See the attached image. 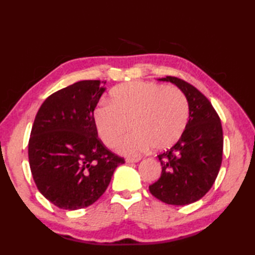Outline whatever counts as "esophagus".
<instances>
[{"label": "esophagus", "instance_id": "34e87169", "mask_svg": "<svg viewBox=\"0 0 255 255\" xmlns=\"http://www.w3.org/2000/svg\"><path fill=\"white\" fill-rule=\"evenodd\" d=\"M140 158H127L126 162L127 163H136V162H139Z\"/></svg>", "mask_w": 255, "mask_h": 255}]
</instances>
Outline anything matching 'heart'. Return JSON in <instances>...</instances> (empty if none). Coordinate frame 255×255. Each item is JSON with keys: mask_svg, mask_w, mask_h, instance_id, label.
Instances as JSON below:
<instances>
[{"mask_svg": "<svg viewBox=\"0 0 255 255\" xmlns=\"http://www.w3.org/2000/svg\"><path fill=\"white\" fill-rule=\"evenodd\" d=\"M93 118L102 141L111 148L130 124L133 132L122 140L118 150L133 156L152 145L164 150L176 143L187 127L189 105L185 94L174 86L133 81L114 88L111 102L102 101Z\"/></svg>", "mask_w": 255, "mask_h": 255, "instance_id": "obj_1", "label": "heart"}]
</instances>
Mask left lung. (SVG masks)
<instances>
[{"label":"left lung","mask_w":255,"mask_h":255,"mask_svg":"<svg viewBox=\"0 0 255 255\" xmlns=\"http://www.w3.org/2000/svg\"><path fill=\"white\" fill-rule=\"evenodd\" d=\"M175 84L188 101L189 118L180 140L160 153L161 176L149 186L150 193L169 205L197 202L215 183L223 161L221 122L203 93L175 77L159 79Z\"/></svg>","instance_id":"8db88e82"}]
</instances>
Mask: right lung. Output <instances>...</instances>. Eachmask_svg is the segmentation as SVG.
<instances>
[{
	"label": "right lung",
	"instance_id": "1",
	"mask_svg": "<svg viewBox=\"0 0 255 255\" xmlns=\"http://www.w3.org/2000/svg\"><path fill=\"white\" fill-rule=\"evenodd\" d=\"M106 81L85 80L48 96L32 124L28 142L37 188L61 209L95 203L110 185L124 158L97 137L93 113Z\"/></svg>",
	"mask_w": 255,
	"mask_h": 255
}]
</instances>
